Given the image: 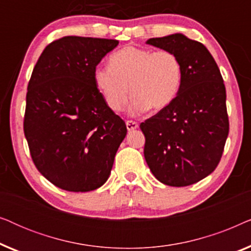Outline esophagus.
Listing matches in <instances>:
<instances>
[{
    "mask_svg": "<svg viewBox=\"0 0 251 251\" xmlns=\"http://www.w3.org/2000/svg\"><path fill=\"white\" fill-rule=\"evenodd\" d=\"M126 129H128V131H132V130L138 128V123L135 121H131V120H130V121H126Z\"/></svg>",
    "mask_w": 251,
    "mask_h": 251,
    "instance_id": "obj_1",
    "label": "esophagus"
}]
</instances>
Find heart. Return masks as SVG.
<instances>
[{"mask_svg": "<svg viewBox=\"0 0 251 251\" xmlns=\"http://www.w3.org/2000/svg\"><path fill=\"white\" fill-rule=\"evenodd\" d=\"M181 80L183 66L173 51L132 46L113 53L109 66H97L94 71L96 87L112 111L125 108L130 87L132 114L166 108L177 97Z\"/></svg>", "mask_w": 251, "mask_h": 251, "instance_id": "heart-1", "label": "heart"}]
</instances>
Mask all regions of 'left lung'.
Wrapping results in <instances>:
<instances>
[{
    "instance_id": "left-lung-1",
    "label": "left lung",
    "mask_w": 251,
    "mask_h": 251,
    "mask_svg": "<svg viewBox=\"0 0 251 251\" xmlns=\"http://www.w3.org/2000/svg\"><path fill=\"white\" fill-rule=\"evenodd\" d=\"M146 43L173 51L183 66V80L175 100L140 123L144 156L161 183L188 186L221 161L229 129L224 81L214 57L198 41L177 33Z\"/></svg>"
}]
</instances>
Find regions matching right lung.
Segmentation results:
<instances>
[{
  "label": "right lung",
  "instance_id": "right-lung-1",
  "mask_svg": "<svg viewBox=\"0 0 251 251\" xmlns=\"http://www.w3.org/2000/svg\"><path fill=\"white\" fill-rule=\"evenodd\" d=\"M118 40L65 36L46 47L26 95L24 132L37 170L70 192L106 183L126 135L96 87L94 71Z\"/></svg>",
  "mask_w": 251,
  "mask_h": 251
}]
</instances>
